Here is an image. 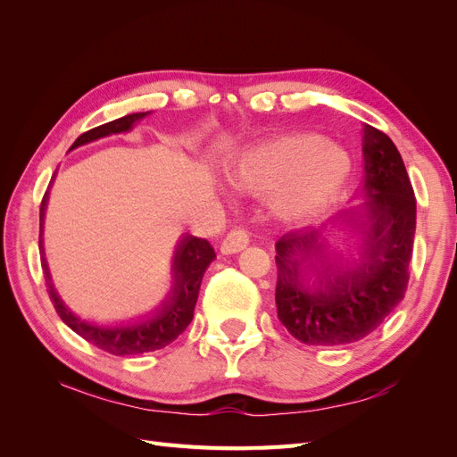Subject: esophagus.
<instances>
[{"label":"esophagus","mask_w":457,"mask_h":457,"mask_svg":"<svg viewBox=\"0 0 457 457\" xmlns=\"http://www.w3.org/2000/svg\"><path fill=\"white\" fill-rule=\"evenodd\" d=\"M250 244V234L244 228H232L227 237L220 242V252L230 255V253H238L244 247Z\"/></svg>","instance_id":"34e87169"}]
</instances>
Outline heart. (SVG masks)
<instances>
[{
	"instance_id": "b5f03b06",
	"label": "heart",
	"mask_w": 457,
	"mask_h": 457,
	"mask_svg": "<svg viewBox=\"0 0 457 457\" xmlns=\"http://www.w3.org/2000/svg\"><path fill=\"white\" fill-rule=\"evenodd\" d=\"M313 178L310 181V170ZM349 173L345 152L314 133H294L265 143L244 156L234 171V185L247 192L274 190L287 177L292 185L280 200L284 215H297L329 198Z\"/></svg>"
}]
</instances>
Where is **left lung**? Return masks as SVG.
<instances>
[{
	"label": "left lung",
	"instance_id": "left-lung-1",
	"mask_svg": "<svg viewBox=\"0 0 457 457\" xmlns=\"http://www.w3.org/2000/svg\"><path fill=\"white\" fill-rule=\"evenodd\" d=\"M362 152V202L349 207L356 225L366 228L361 252L329 269L320 259L322 230H295L274 244L276 311L289 334L305 345L331 347L364 339L408 289L416 234L410 177L383 131L366 126Z\"/></svg>",
	"mask_w": 457,
	"mask_h": 457
}]
</instances>
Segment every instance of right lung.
I'll use <instances>...</instances> for the list:
<instances>
[{"label": "right lung", "mask_w": 457, "mask_h": 457, "mask_svg": "<svg viewBox=\"0 0 457 457\" xmlns=\"http://www.w3.org/2000/svg\"><path fill=\"white\" fill-rule=\"evenodd\" d=\"M148 112H137L128 114L123 118L112 120L103 123L99 128H93L86 133H81L74 141L72 148L87 145L91 141L101 139V137L112 135V133H126L133 128L135 121H139ZM47 195L41 200L39 205V245L41 253H44V242H41V232H44V217H46V202ZM215 259V250L205 238H196L192 234H185L179 240L177 250L173 255V286L168 297L163 299L162 305L145 314L137 320L121 322V324H95L84 320L78 314L68 309L62 299L59 297L57 289L51 284V274L47 262L44 261V276L47 282V294L53 303L54 311L61 316V320L74 329L79 337H84L87 343L95 345L96 349L110 353L114 356H131V354H143L168 347L171 341H175L183 334L187 326L192 322L195 316L196 299L200 292V284L204 278L205 269Z\"/></svg>", "instance_id": "1"}]
</instances>
